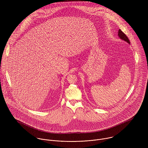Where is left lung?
<instances>
[{
	"label": "left lung",
	"mask_w": 148,
	"mask_h": 148,
	"mask_svg": "<svg viewBox=\"0 0 148 148\" xmlns=\"http://www.w3.org/2000/svg\"><path fill=\"white\" fill-rule=\"evenodd\" d=\"M118 36L119 37L123 40H124L125 42L130 44V42H129V39L127 38V35H125V34L120 29L118 31Z\"/></svg>",
	"instance_id": "8db88e82"
}]
</instances>
